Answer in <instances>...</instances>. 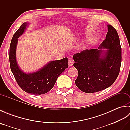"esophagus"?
I'll return each instance as SVG.
<instances>
[{
  "label": "esophagus",
  "mask_w": 130,
  "mask_h": 130,
  "mask_svg": "<svg viewBox=\"0 0 130 130\" xmlns=\"http://www.w3.org/2000/svg\"><path fill=\"white\" fill-rule=\"evenodd\" d=\"M73 63H74L73 59H71V58H70V59L68 60V64H69V65L70 67H71V66L73 65Z\"/></svg>",
  "instance_id": "esophagus-1"
}]
</instances>
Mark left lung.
<instances>
[{"instance_id": "obj_1", "label": "left lung", "mask_w": 130, "mask_h": 130, "mask_svg": "<svg viewBox=\"0 0 130 130\" xmlns=\"http://www.w3.org/2000/svg\"><path fill=\"white\" fill-rule=\"evenodd\" d=\"M102 48L107 49L104 57L101 56ZM121 52L117 32L108 24L106 40L98 49L84 50L73 56L74 67L78 71L76 87L83 92L93 93L111 86L120 73Z\"/></svg>"}]
</instances>
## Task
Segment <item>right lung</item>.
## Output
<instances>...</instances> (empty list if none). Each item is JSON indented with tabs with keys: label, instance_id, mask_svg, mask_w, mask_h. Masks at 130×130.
Masks as SVG:
<instances>
[{
	"label": "right lung",
	"instance_id": "add662e5",
	"mask_svg": "<svg viewBox=\"0 0 130 130\" xmlns=\"http://www.w3.org/2000/svg\"><path fill=\"white\" fill-rule=\"evenodd\" d=\"M27 26L24 23L14 34L9 48L11 71L21 89L25 92L41 95L49 92L54 87L58 77L68 68V58L51 61L36 73L26 74L21 71L16 61V46L18 38L23 34Z\"/></svg>",
	"mask_w": 130,
	"mask_h": 130
}]
</instances>
